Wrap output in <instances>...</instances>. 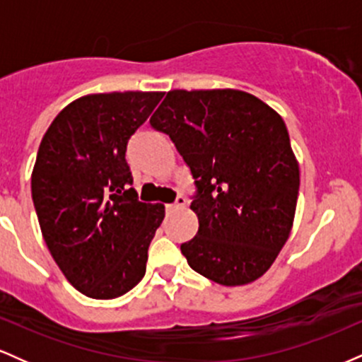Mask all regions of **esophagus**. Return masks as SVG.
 <instances>
[{
    "mask_svg": "<svg viewBox=\"0 0 362 362\" xmlns=\"http://www.w3.org/2000/svg\"><path fill=\"white\" fill-rule=\"evenodd\" d=\"M185 204H187V199H185V197H182V195H178V197H177V201L173 202V204H168V206H167V209H168V211L184 209Z\"/></svg>",
    "mask_w": 362,
    "mask_h": 362,
    "instance_id": "obj_1",
    "label": "esophagus"
}]
</instances>
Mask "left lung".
<instances>
[{
  "label": "left lung",
  "instance_id": "8db88e82",
  "mask_svg": "<svg viewBox=\"0 0 362 362\" xmlns=\"http://www.w3.org/2000/svg\"><path fill=\"white\" fill-rule=\"evenodd\" d=\"M189 165L199 230L180 250L221 286L271 269L296 213L300 167L284 120L242 90H170L149 119Z\"/></svg>",
  "mask_w": 362,
  "mask_h": 362
}]
</instances>
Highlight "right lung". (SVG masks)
<instances>
[{"mask_svg": "<svg viewBox=\"0 0 362 362\" xmlns=\"http://www.w3.org/2000/svg\"><path fill=\"white\" fill-rule=\"evenodd\" d=\"M163 91H112L66 105L40 141L32 199L44 242L64 277L85 296L112 300L146 272L163 204L138 201L127 141Z\"/></svg>", "mask_w": 362, "mask_h": 362, "instance_id": "right-lung-1", "label": "right lung"}]
</instances>
